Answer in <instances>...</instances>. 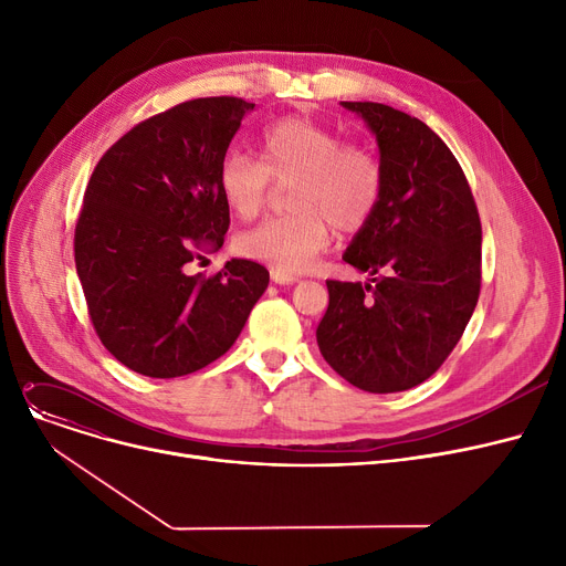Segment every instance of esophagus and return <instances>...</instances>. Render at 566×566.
<instances>
[{
  "mask_svg": "<svg viewBox=\"0 0 566 566\" xmlns=\"http://www.w3.org/2000/svg\"><path fill=\"white\" fill-rule=\"evenodd\" d=\"M271 280H273L275 284H280V286H291V284L298 282V277L291 275V273L280 271V268H273V271H271Z\"/></svg>",
  "mask_w": 566,
  "mask_h": 566,
  "instance_id": "esophagus-1",
  "label": "esophagus"
}]
</instances>
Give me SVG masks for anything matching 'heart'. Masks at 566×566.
Masks as SVG:
<instances>
[{"instance_id":"b5f03b06","label":"heart","mask_w":566,"mask_h":566,"mask_svg":"<svg viewBox=\"0 0 566 566\" xmlns=\"http://www.w3.org/2000/svg\"><path fill=\"white\" fill-rule=\"evenodd\" d=\"M271 176L289 181L293 211L268 218L241 233L238 250L280 268L303 273L331 243V224L355 231L374 216L382 195V167L360 144L312 118L289 116L259 137V160L231 148L218 169V186L231 211L252 220L265 206Z\"/></svg>"}]
</instances>
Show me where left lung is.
<instances>
[{"label":"left lung","instance_id":"8db88e82","mask_svg":"<svg viewBox=\"0 0 566 566\" xmlns=\"http://www.w3.org/2000/svg\"><path fill=\"white\" fill-rule=\"evenodd\" d=\"M342 107L376 137L382 195L344 252L369 282H325L316 342L355 388L403 392L438 371L478 305L480 213L461 165L420 118L380 103Z\"/></svg>","mask_w":566,"mask_h":566}]
</instances>
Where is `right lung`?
I'll use <instances>...</instances> for the list:
<instances>
[{"label":"right lung","mask_w":566,"mask_h":566,"mask_svg":"<svg viewBox=\"0 0 566 566\" xmlns=\"http://www.w3.org/2000/svg\"><path fill=\"white\" fill-rule=\"evenodd\" d=\"M254 103L197 98L137 124L96 165L75 227V268L103 346L148 378L192 374L224 355L268 289L265 268L231 259L190 275L197 248H222L227 148ZM201 259V256H199Z\"/></svg>","instance_id":"obj_1"}]
</instances>
